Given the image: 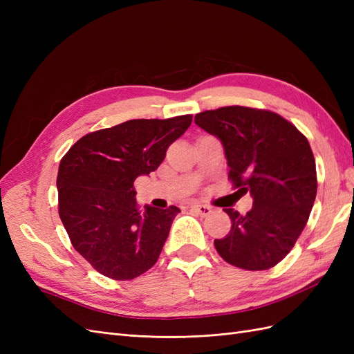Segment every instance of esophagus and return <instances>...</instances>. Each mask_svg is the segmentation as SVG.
I'll use <instances>...</instances> for the list:
<instances>
[{"instance_id":"esophagus-1","label":"esophagus","mask_w":354,"mask_h":354,"mask_svg":"<svg viewBox=\"0 0 354 354\" xmlns=\"http://www.w3.org/2000/svg\"><path fill=\"white\" fill-rule=\"evenodd\" d=\"M190 209L195 211L196 214L202 217H207L211 214V208L208 205H202V203H194V205H190Z\"/></svg>"}]
</instances>
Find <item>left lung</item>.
Masks as SVG:
<instances>
[{
    "mask_svg": "<svg viewBox=\"0 0 354 354\" xmlns=\"http://www.w3.org/2000/svg\"><path fill=\"white\" fill-rule=\"evenodd\" d=\"M195 124L221 142L229 178L252 198L246 214L224 209L232 229L214 241L217 252L239 269H270L292 250L316 199V162L307 138L281 115L245 106L201 112Z\"/></svg>",
    "mask_w": 354,
    "mask_h": 354,
    "instance_id": "1",
    "label": "left lung"
}]
</instances>
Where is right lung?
Masks as SVG:
<instances>
[{"label":"right lung","mask_w":354,"mask_h":354,"mask_svg":"<svg viewBox=\"0 0 354 354\" xmlns=\"http://www.w3.org/2000/svg\"><path fill=\"white\" fill-rule=\"evenodd\" d=\"M192 115L131 120L81 137L62 158L59 216L73 248L95 270L130 281L158 261L180 209L136 203L134 180L162 162Z\"/></svg>","instance_id":"obj_1"}]
</instances>
